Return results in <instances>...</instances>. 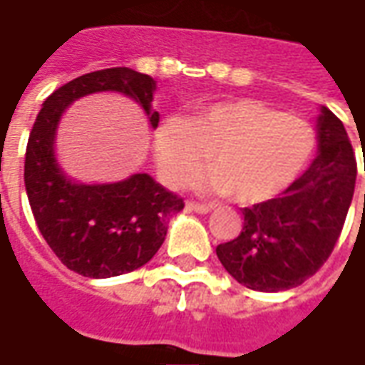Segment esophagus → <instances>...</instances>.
I'll return each mask as SVG.
<instances>
[{"label": "esophagus", "instance_id": "obj_1", "mask_svg": "<svg viewBox=\"0 0 365 365\" xmlns=\"http://www.w3.org/2000/svg\"><path fill=\"white\" fill-rule=\"evenodd\" d=\"M186 210L196 212V214H208V212H212V206L210 204H202V202L186 200Z\"/></svg>", "mask_w": 365, "mask_h": 365}]
</instances>
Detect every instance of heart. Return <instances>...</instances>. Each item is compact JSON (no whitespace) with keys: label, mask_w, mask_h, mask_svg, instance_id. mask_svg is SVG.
<instances>
[{"label":"heart","mask_w":365,"mask_h":365,"mask_svg":"<svg viewBox=\"0 0 365 365\" xmlns=\"http://www.w3.org/2000/svg\"><path fill=\"white\" fill-rule=\"evenodd\" d=\"M315 145L305 118L255 98L212 103L186 120H165L155 132L157 165L167 182H182L210 155L215 169L196 177V185L231 192L241 204L284 192L307 169Z\"/></svg>","instance_id":"1"}]
</instances>
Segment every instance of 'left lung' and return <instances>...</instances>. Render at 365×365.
Returning <instances> with one entry per match:
<instances>
[{
  "label": "left lung",
  "mask_w": 365,
  "mask_h": 365,
  "mask_svg": "<svg viewBox=\"0 0 365 365\" xmlns=\"http://www.w3.org/2000/svg\"><path fill=\"white\" fill-rule=\"evenodd\" d=\"M356 173L344 124L323 106L317 159L276 198L241 210L245 223L239 237L215 249L223 268L257 292L303 284L323 267L339 241Z\"/></svg>",
  "instance_id": "obj_1"
}]
</instances>
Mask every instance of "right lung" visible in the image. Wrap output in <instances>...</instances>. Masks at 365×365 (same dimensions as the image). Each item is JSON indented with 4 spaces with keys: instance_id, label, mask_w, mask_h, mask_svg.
<instances>
[{
    "instance_id": "1",
    "label": "right lung",
    "mask_w": 365,
    "mask_h": 365,
    "mask_svg": "<svg viewBox=\"0 0 365 365\" xmlns=\"http://www.w3.org/2000/svg\"><path fill=\"white\" fill-rule=\"evenodd\" d=\"M98 91L132 97L150 114L155 81L130 68H108L76 77L44 101L25 153V186L34 222L58 259L87 278H113L132 272L153 259L167 235L173 214L185 208L179 194L169 192L138 173L114 185H76L60 171L54 135L60 116L76 98Z\"/></svg>"
}]
</instances>
